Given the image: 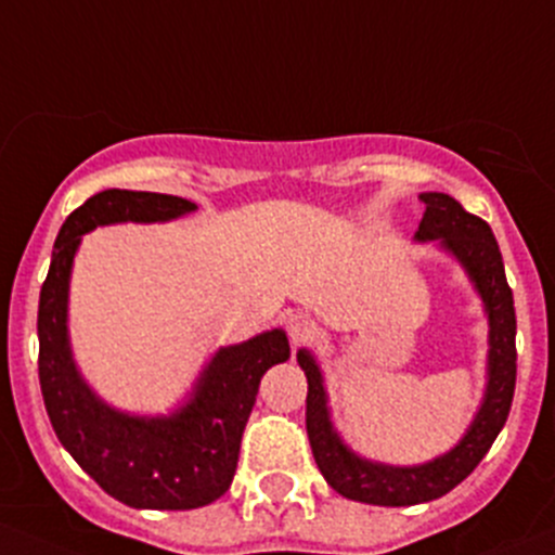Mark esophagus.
Instances as JSON below:
<instances>
[{"instance_id": "34e87169", "label": "esophagus", "mask_w": 555, "mask_h": 555, "mask_svg": "<svg viewBox=\"0 0 555 555\" xmlns=\"http://www.w3.org/2000/svg\"><path fill=\"white\" fill-rule=\"evenodd\" d=\"M287 334L292 345H306L310 339H315V334H319V324H315L308 313H292L287 319Z\"/></svg>"}]
</instances>
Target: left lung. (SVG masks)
<instances>
[{
    "instance_id": "left-lung-1",
    "label": "left lung",
    "mask_w": 555,
    "mask_h": 555,
    "mask_svg": "<svg viewBox=\"0 0 555 555\" xmlns=\"http://www.w3.org/2000/svg\"><path fill=\"white\" fill-rule=\"evenodd\" d=\"M426 205L418 223V242H440L466 268L474 289L485 302L490 321V350H487V389L477 416L466 429L464 440L440 459L422 466H387L361 459L339 440L326 408L324 376L308 350L297 352V363L308 376L306 426L313 459L321 474L339 495L371 505H416L442 498L461 485L508 418L516 387V313L514 292L505 282V268L495 234L482 218L464 210L459 199L442 192H424Z\"/></svg>"
}]
</instances>
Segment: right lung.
Wrapping results in <instances>:
<instances>
[{
	"label": "right lung",
	"instance_id": "right-lung-1",
	"mask_svg": "<svg viewBox=\"0 0 555 555\" xmlns=\"http://www.w3.org/2000/svg\"><path fill=\"white\" fill-rule=\"evenodd\" d=\"M194 208L173 194L105 189L65 218L41 284L39 382L54 435L107 495L131 508L189 511L218 501L234 479L260 379L289 358L282 328L221 347L170 416L115 411L78 374L68 339V284L81 234L107 223L170 221Z\"/></svg>",
	"mask_w": 555,
	"mask_h": 555
}]
</instances>
